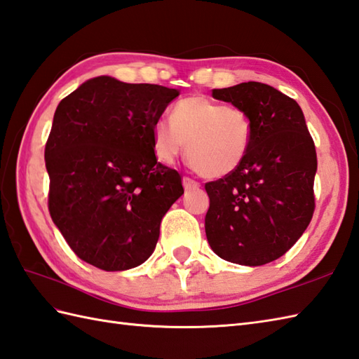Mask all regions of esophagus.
Segmentation results:
<instances>
[{"label": "esophagus", "instance_id": "obj_1", "mask_svg": "<svg viewBox=\"0 0 359 359\" xmlns=\"http://www.w3.org/2000/svg\"><path fill=\"white\" fill-rule=\"evenodd\" d=\"M183 187H185L187 191H191V189H196L200 187V183L193 180L191 177H183Z\"/></svg>", "mask_w": 359, "mask_h": 359}]
</instances>
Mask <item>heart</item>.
<instances>
[{"label":"heart","mask_w":359,"mask_h":359,"mask_svg":"<svg viewBox=\"0 0 359 359\" xmlns=\"http://www.w3.org/2000/svg\"><path fill=\"white\" fill-rule=\"evenodd\" d=\"M252 140V123L240 107L205 96H189L172 107L171 121L153 125L157 161L172 163L187 148L194 168L205 177L229 176L245 162Z\"/></svg>","instance_id":"1"}]
</instances>
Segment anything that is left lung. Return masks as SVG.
Listing matches in <instances>:
<instances>
[{
	"mask_svg": "<svg viewBox=\"0 0 359 359\" xmlns=\"http://www.w3.org/2000/svg\"><path fill=\"white\" fill-rule=\"evenodd\" d=\"M212 97L246 111L252 140L234 172L205 185L208 243L231 263H271L297 243L312 220L313 139L299 105L268 84L241 82L212 90Z\"/></svg>",
	"mask_w": 359,
	"mask_h": 359,
	"instance_id": "obj_1",
	"label": "left lung"
}]
</instances>
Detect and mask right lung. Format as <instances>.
Returning a JSON list of instances; mask_svg holds the SVG:
<instances>
[{
    "mask_svg": "<svg viewBox=\"0 0 359 359\" xmlns=\"http://www.w3.org/2000/svg\"><path fill=\"white\" fill-rule=\"evenodd\" d=\"M179 93L97 76L57 105L44 153L48 211L81 260L127 271L153 254L183 194L180 174L156 159L153 125Z\"/></svg>",
    "mask_w": 359,
    "mask_h": 359,
    "instance_id": "add662e5",
    "label": "right lung"
}]
</instances>
